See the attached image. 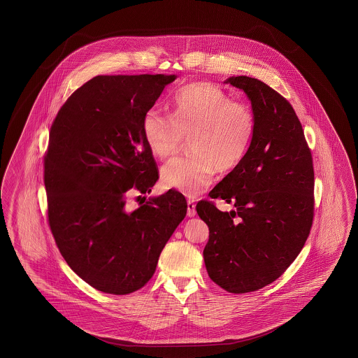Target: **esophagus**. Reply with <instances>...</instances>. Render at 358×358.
<instances>
[{"mask_svg":"<svg viewBox=\"0 0 358 358\" xmlns=\"http://www.w3.org/2000/svg\"><path fill=\"white\" fill-rule=\"evenodd\" d=\"M195 215H196V210H195L194 201L189 199V201H187V216H189V217H194Z\"/></svg>","mask_w":358,"mask_h":358,"instance_id":"1","label":"esophagus"}]
</instances>
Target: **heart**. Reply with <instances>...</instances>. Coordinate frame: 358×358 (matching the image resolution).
<instances>
[{"label": "heart", "instance_id": "1", "mask_svg": "<svg viewBox=\"0 0 358 358\" xmlns=\"http://www.w3.org/2000/svg\"><path fill=\"white\" fill-rule=\"evenodd\" d=\"M172 115L151 108L142 122L143 137L154 157H173L185 137H192V157H177L162 168L168 187L187 196L199 195L213 182L217 169L231 171L251 148L256 120L251 107L233 101L221 87L195 83L180 89Z\"/></svg>", "mask_w": 358, "mask_h": 358}]
</instances>
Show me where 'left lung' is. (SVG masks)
Returning <instances> with one entry per match:
<instances>
[{
    "instance_id": "8db88e82",
    "label": "left lung",
    "mask_w": 358,
    "mask_h": 358,
    "mask_svg": "<svg viewBox=\"0 0 358 358\" xmlns=\"http://www.w3.org/2000/svg\"><path fill=\"white\" fill-rule=\"evenodd\" d=\"M225 83L251 101L256 131L243 162L210 192L236 210L203 201L196 212L210 227L203 251L210 278L245 294L279 278L303 250L313 222V160L286 98L248 76Z\"/></svg>"
}]
</instances>
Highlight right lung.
Instances as JSON below:
<instances>
[{
	"label": "right lung",
	"instance_id": "add662e5",
	"mask_svg": "<svg viewBox=\"0 0 358 358\" xmlns=\"http://www.w3.org/2000/svg\"><path fill=\"white\" fill-rule=\"evenodd\" d=\"M176 78L96 76L62 106L50 128L44 173L49 225L71 269L106 294L143 287L186 216V199L176 190L125 208L128 194H150L159 178L142 122Z\"/></svg>",
	"mask_w": 358,
	"mask_h": 358
}]
</instances>
